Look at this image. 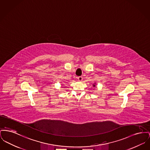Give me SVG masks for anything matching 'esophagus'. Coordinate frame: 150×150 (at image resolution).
I'll list each match as a JSON object with an SVG mask.
<instances>
[{"label":"esophagus","instance_id":"obj_1","mask_svg":"<svg viewBox=\"0 0 150 150\" xmlns=\"http://www.w3.org/2000/svg\"><path fill=\"white\" fill-rule=\"evenodd\" d=\"M78 80L79 81H82L83 80V77L82 76H79L78 78Z\"/></svg>","mask_w":150,"mask_h":150}]
</instances>
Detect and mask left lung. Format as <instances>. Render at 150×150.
Returning <instances> with one entry per match:
<instances>
[{"label": "left lung", "instance_id": "1", "mask_svg": "<svg viewBox=\"0 0 150 150\" xmlns=\"http://www.w3.org/2000/svg\"><path fill=\"white\" fill-rule=\"evenodd\" d=\"M93 87H95V85H94V84H93Z\"/></svg>", "mask_w": 150, "mask_h": 150}]
</instances>
